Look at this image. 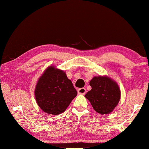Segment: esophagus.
Instances as JSON below:
<instances>
[{
  "instance_id": "34e87169",
  "label": "esophagus",
  "mask_w": 149,
  "mask_h": 149,
  "mask_svg": "<svg viewBox=\"0 0 149 149\" xmlns=\"http://www.w3.org/2000/svg\"><path fill=\"white\" fill-rule=\"evenodd\" d=\"M86 93V89L84 88H81L78 90V93L80 94V95H85Z\"/></svg>"
}]
</instances>
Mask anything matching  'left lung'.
<instances>
[{"label": "left lung", "instance_id": "8db88e82", "mask_svg": "<svg viewBox=\"0 0 149 149\" xmlns=\"http://www.w3.org/2000/svg\"><path fill=\"white\" fill-rule=\"evenodd\" d=\"M92 90L85 97L100 114L110 113L117 106L121 93L118 84L107 77H95L90 81Z\"/></svg>", "mask_w": 149, "mask_h": 149}]
</instances>
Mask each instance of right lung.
Listing matches in <instances>:
<instances>
[{"instance_id": "add662e5", "label": "right lung", "mask_w": 149, "mask_h": 149, "mask_svg": "<svg viewBox=\"0 0 149 149\" xmlns=\"http://www.w3.org/2000/svg\"><path fill=\"white\" fill-rule=\"evenodd\" d=\"M35 95L43 111L57 115L66 109L77 92L63 71L50 66L38 79Z\"/></svg>"}]
</instances>
